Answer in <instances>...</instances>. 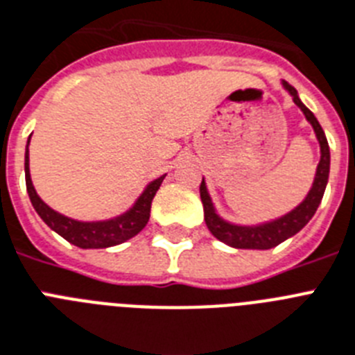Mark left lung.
<instances>
[{
	"label": "left lung",
	"mask_w": 355,
	"mask_h": 355,
	"mask_svg": "<svg viewBox=\"0 0 355 355\" xmlns=\"http://www.w3.org/2000/svg\"><path fill=\"white\" fill-rule=\"evenodd\" d=\"M283 87L292 94L294 103L303 110L304 118L309 119L310 125L314 127L319 146H321V159H319L314 184H312V189H310L309 196L304 198L303 203L297 209L286 214V216H283V218L276 219V221H270V223L259 225V227H237V225H230L227 221H223L216 214L209 192H207V187H205V181H201V184H199V194H201V201H203L205 223H207L209 230L212 232V236L218 237L219 241L227 243L228 247L252 248V250H268V248L277 247L279 243H283L285 239H288V237L300 232L301 228L312 219V216L318 210L319 203H321V199H323L327 183H329L330 150L323 128L318 123L314 114L310 112L309 108L301 103L297 90L292 85L286 83V81H283Z\"/></svg>",
	"instance_id": "1"
}]
</instances>
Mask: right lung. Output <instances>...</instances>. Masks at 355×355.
Instances as JSON below:
<instances>
[{
	"instance_id": "right-lung-1",
	"label": "right lung",
	"mask_w": 355,
	"mask_h": 355,
	"mask_svg": "<svg viewBox=\"0 0 355 355\" xmlns=\"http://www.w3.org/2000/svg\"><path fill=\"white\" fill-rule=\"evenodd\" d=\"M28 141H31V137H28ZM163 180H165V175H161L156 181H152L145 189V192L139 196V199L134 203V207L128 212L123 214V216H119V218L108 219V221H96V223H83V221H76V219L61 216V214H58L49 205L41 201V198L34 190V184H32L31 180V171H28V145H26L25 150V181L32 207L36 209L40 218L54 232L60 234L61 237H65L67 241L79 248L114 247V245H119V243L127 241V239L141 232L145 225L148 223L152 199L156 196Z\"/></svg>"
}]
</instances>
